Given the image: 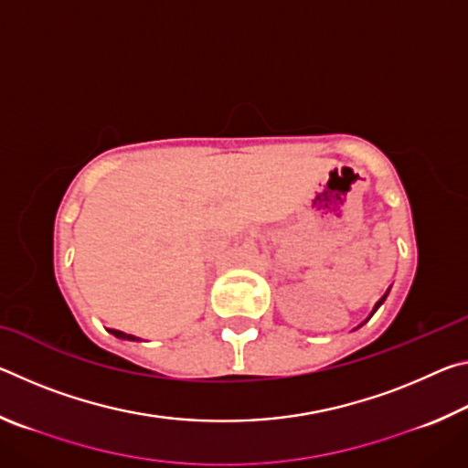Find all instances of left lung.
<instances>
[{"instance_id":"left-lung-1","label":"left lung","mask_w":468,"mask_h":468,"mask_svg":"<svg viewBox=\"0 0 468 468\" xmlns=\"http://www.w3.org/2000/svg\"><path fill=\"white\" fill-rule=\"evenodd\" d=\"M388 292H390V289H388V291H386V292H384V295H382V297H379V301H378V303H376V305H374V310H371V314H369V315H367V320H369V318H371V315H374V314H376V312H378V307H379V305H382V303H384V301H386V297H388ZM367 320H366V322H367ZM366 322H361V324H359V326H357V328H361V326H363V324H366ZM357 328H355V330H357Z\"/></svg>"}]
</instances>
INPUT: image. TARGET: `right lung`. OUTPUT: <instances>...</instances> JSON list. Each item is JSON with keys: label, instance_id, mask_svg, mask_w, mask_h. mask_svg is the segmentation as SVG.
<instances>
[{"label": "right lung", "instance_id": "1", "mask_svg": "<svg viewBox=\"0 0 468 468\" xmlns=\"http://www.w3.org/2000/svg\"><path fill=\"white\" fill-rule=\"evenodd\" d=\"M111 335L113 336H117V338H122V340H133V343H136V340H140L138 336H133V335H125V332H122V330H109Z\"/></svg>", "mask_w": 468, "mask_h": 468}]
</instances>
